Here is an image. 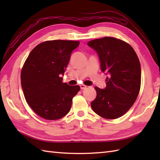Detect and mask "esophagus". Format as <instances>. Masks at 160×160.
Returning a JSON list of instances; mask_svg holds the SVG:
<instances>
[{
	"label": "esophagus",
	"instance_id": "esophagus-1",
	"mask_svg": "<svg viewBox=\"0 0 160 160\" xmlns=\"http://www.w3.org/2000/svg\"><path fill=\"white\" fill-rule=\"evenodd\" d=\"M80 89H82V90H84V89H87V86H86V85H84V84H80Z\"/></svg>",
	"mask_w": 160,
	"mask_h": 160
}]
</instances>
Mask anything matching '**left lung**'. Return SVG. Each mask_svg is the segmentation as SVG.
Masks as SVG:
<instances>
[{
  "instance_id": "left-lung-1",
  "label": "left lung",
  "mask_w": 160,
  "mask_h": 160,
  "mask_svg": "<svg viewBox=\"0 0 160 160\" xmlns=\"http://www.w3.org/2000/svg\"><path fill=\"white\" fill-rule=\"evenodd\" d=\"M96 51L107 87H95L97 96L91 105L100 117L113 120L124 115L136 100L141 85V66L132 47L123 40L104 37L87 43Z\"/></svg>"
}]
</instances>
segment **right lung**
Returning <instances> with one entry per match:
<instances>
[{
	"mask_svg": "<svg viewBox=\"0 0 160 160\" xmlns=\"http://www.w3.org/2000/svg\"><path fill=\"white\" fill-rule=\"evenodd\" d=\"M79 41L55 40L39 44L29 53L20 75L27 102L44 119L56 120L69 113L78 85L62 82L71 53Z\"/></svg>",
	"mask_w": 160,
	"mask_h": 160,
	"instance_id": "add662e5",
	"label": "right lung"
}]
</instances>
